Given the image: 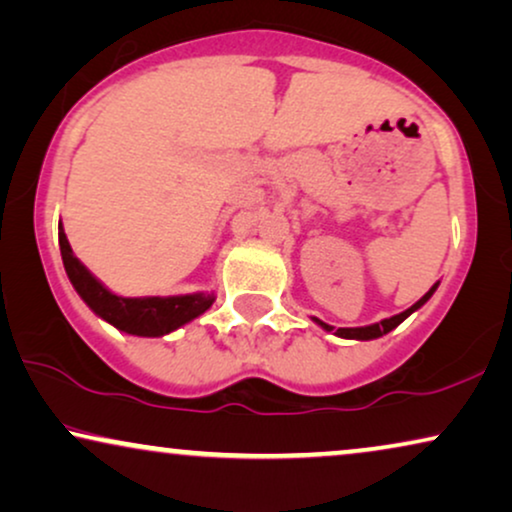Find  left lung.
Wrapping results in <instances>:
<instances>
[{
  "label": "left lung",
  "instance_id": "1",
  "mask_svg": "<svg viewBox=\"0 0 512 512\" xmlns=\"http://www.w3.org/2000/svg\"><path fill=\"white\" fill-rule=\"evenodd\" d=\"M438 290V283L433 285L431 290L426 292L424 297L419 299L417 304H412L410 309L407 311H403V313H398V316H391V318H384L381 320V323H374V325H365V327H339V330H335V327L332 325H327V323H323V320H318V318H313L316 320V323L323 327V330H327V332H335L337 337H344V339H360V342H367V339H377V337H381V335H386V332H391L393 327H398L400 323H403V320L407 318V316H412L414 311L417 309H421V306H424L428 299L433 297V292Z\"/></svg>",
  "mask_w": 512,
  "mask_h": 512
}]
</instances>
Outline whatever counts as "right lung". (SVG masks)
Here are the masks:
<instances>
[{
    "label": "right lung",
    "instance_id": "right-lung-1",
    "mask_svg": "<svg viewBox=\"0 0 512 512\" xmlns=\"http://www.w3.org/2000/svg\"><path fill=\"white\" fill-rule=\"evenodd\" d=\"M60 255L67 271V278L79 292V297L98 313L102 320L114 325L121 332L138 337H163L177 330L189 320L199 318L215 302V295L194 292V295L175 297H119L109 292L84 264H81L70 248L63 224L58 227Z\"/></svg>",
    "mask_w": 512,
    "mask_h": 512
}]
</instances>
